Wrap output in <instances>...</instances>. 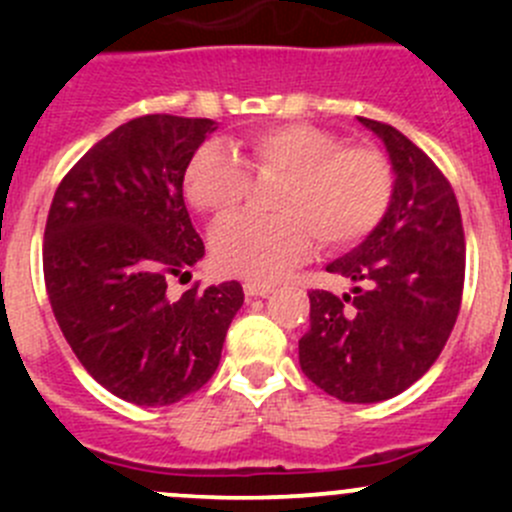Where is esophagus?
<instances>
[{"instance_id": "esophagus-1", "label": "esophagus", "mask_w": 512, "mask_h": 512, "mask_svg": "<svg viewBox=\"0 0 512 512\" xmlns=\"http://www.w3.org/2000/svg\"><path fill=\"white\" fill-rule=\"evenodd\" d=\"M270 292H272V285H267V282H245L247 297H267Z\"/></svg>"}]
</instances>
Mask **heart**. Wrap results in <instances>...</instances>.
<instances>
[{"label": "heart", "mask_w": 512, "mask_h": 512, "mask_svg": "<svg viewBox=\"0 0 512 512\" xmlns=\"http://www.w3.org/2000/svg\"><path fill=\"white\" fill-rule=\"evenodd\" d=\"M245 158L208 143L185 168L190 205L215 220L237 213L257 185H272L270 210L227 220L213 235L220 272L265 282L302 260L312 240L322 250H347L376 230L394 195V175L371 143L307 123H285L247 138Z\"/></svg>", "instance_id": "obj_1"}]
</instances>
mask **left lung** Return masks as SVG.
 I'll return each instance as SVG.
<instances>
[{
  "label": "left lung",
  "instance_id": "left-lung-1",
  "mask_svg": "<svg viewBox=\"0 0 512 512\" xmlns=\"http://www.w3.org/2000/svg\"><path fill=\"white\" fill-rule=\"evenodd\" d=\"M359 121L386 143L394 195L376 230L327 267L356 282L352 294L309 289L299 364L334 399L374 404L409 389L446 347L463 299L466 235L443 170L389 123Z\"/></svg>",
  "mask_w": 512,
  "mask_h": 512
}]
</instances>
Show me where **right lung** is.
Wrapping results in <instances>:
<instances>
[{
    "mask_svg": "<svg viewBox=\"0 0 512 512\" xmlns=\"http://www.w3.org/2000/svg\"><path fill=\"white\" fill-rule=\"evenodd\" d=\"M215 123L151 113L123 123L61 178L44 230L51 309L86 371L118 399L168 406L203 389L242 307L240 282L165 294L205 245L183 178Z\"/></svg>",
    "mask_w": 512,
    "mask_h": 512,
    "instance_id": "right-lung-1",
    "label": "right lung"
}]
</instances>
